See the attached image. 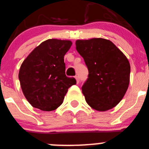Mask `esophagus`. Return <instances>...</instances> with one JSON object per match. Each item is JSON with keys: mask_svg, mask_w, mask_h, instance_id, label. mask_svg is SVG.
I'll list each match as a JSON object with an SVG mask.
<instances>
[{"mask_svg": "<svg viewBox=\"0 0 149 149\" xmlns=\"http://www.w3.org/2000/svg\"><path fill=\"white\" fill-rule=\"evenodd\" d=\"M75 79H76V82H77V83H79V77H78L77 76H76L75 77Z\"/></svg>", "mask_w": 149, "mask_h": 149, "instance_id": "obj_1", "label": "esophagus"}]
</instances>
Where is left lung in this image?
I'll return each instance as SVG.
<instances>
[{
  "label": "left lung",
  "mask_w": 149,
  "mask_h": 149,
  "mask_svg": "<svg viewBox=\"0 0 149 149\" xmlns=\"http://www.w3.org/2000/svg\"><path fill=\"white\" fill-rule=\"evenodd\" d=\"M76 49L88 69L82 87L87 104L106 111L121 101L130 83V65L125 55L109 40H77Z\"/></svg>",
  "instance_id": "8db88e82"
}]
</instances>
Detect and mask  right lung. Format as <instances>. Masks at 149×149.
<instances>
[{"label":"right lung","mask_w":149,"mask_h":149,"mask_svg":"<svg viewBox=\"0 0 149 149\" xmlns=\"http://www.w3.org/2000/svg\"><path fill=\"white\" fill-rule=\"evenodd\" d=\"M72 45L68 40H47L22 62L19 72L20 85L33 107L47 111L56 109L69 88L76 84L74 78L65 74L64 57Z\"/></svg>","instance_id":"obj_1"}]
</instances>
